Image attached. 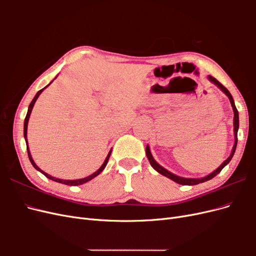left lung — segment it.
Segmentation results:
<instances>
[{
	"instance_id": "left-lung-1",
	"label": "left lung",
	"mask_w": 256,
	"mask_h": 256,
	"mask_svg": "<svg viewBox=\"0 0 256 256\" xmlns=\"http://www.w3.org/2000/svg\"><path fill=\"white\" fill-rule=\"evenodd\" d=\"M207 78H208V80L210 81L212 83H214V85H216V86H218V88L224 92V94H226V95L228 97L230 102L232 108H233V111H234V140H235V142H234L233 148H232L230 157H228L226 160H224L223 164H222L218 168H216L214 172H212L210 174H208V175L205 176V177H202V178H186V177L177 176V175L173 174L172 172L168 171V170L164 168V166H161L158 164V162L154 159L152 154V152H150V145L146 146V156H147V159L150 160V166H152L154 170H156V171H157L158 173H160L161 175H164V176L170 178V180H172L173 182H177V184H184V186H194V184H200V182L210 180L212 178H214L216 175H218V174L222 171V168H223L224 166H226V164H230V159L233 158V156H234L235 150H236V146H237V141H238V140H237V132H238V128H239V116H238V111H237V109H236V106H235V102H234V99H233V97H232L230 92L228 90V88H224L223 85H222L218 80L214 79V76H208Z\"/></svg>"
}]
</instances>
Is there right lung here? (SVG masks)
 <instances>
[{
	"label": "right lung",
	"instance_id": "1",
	"mask_svg": "<svg viewBox=\"0 0 256 256\" xmlns=\"http://www.w3.org/2000/svg\"><path fill=\"white\" fill-rule=\"evenodd\" d=\"M54 78V79H56ZM53 81H51L47 86H49V85L52 83ZM46 86V88H47ZM46 88H44L42 90H38L37 92V94L35 95V97L33 98V100L32 102H30V106H28V113H26V120H24V126H23V136H24V138H26V143H28V120H30V113H32V110H33V106H34V104H35V102H36V100H37V98L40 97V95L42 94V90ZM26 150H28V159H30V164H32V166L37 170V171H40V173H42L47 178H49V180H53V182H60V184H68V186H79V184H85V182H90V180H92V178H95L97 175H99L100 173H102L104 170V168H106V164H108V161H109V158H110V154H111V152H112V150L109 152V154H108V156H106V160H104V162L102 164V166H100L97 171L95 172V173H92V175H90V176H88V177H84V178H80V180H60V178H56V177H53V176H51V175H49V174H47L46 172H44L42 168H40L37 166V164H35L34 162V160H33V158H32V154H30V150H28V145L26 144Z\"/></svg>",
	"mask_w": 256,
	"mask_h": 256
}]
</instances>
